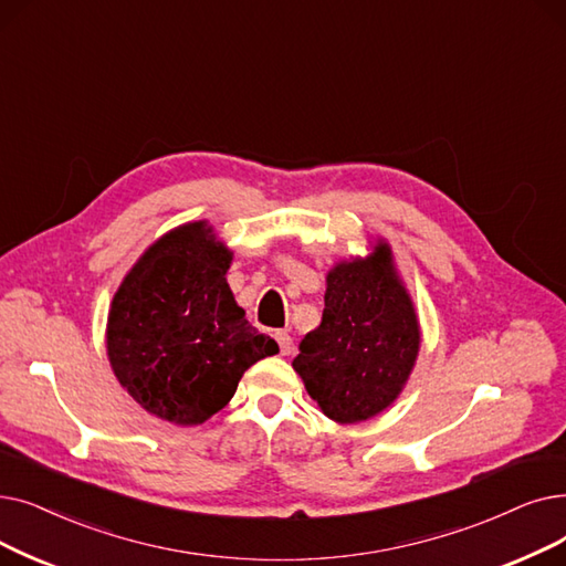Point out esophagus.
Instances as JSON below:
<instances>
[{
    "label": "esophagus",
    "instance_id": "1",
    "mask_svg": "<svg viewBox=\"0 0 566 566\" xmlns=\"http://www.w3.org/2000/svg\"><path fill=\"white\" fill-rule=\"evenodd\" d=\"M275 339H277V344H280V352H282V356L291 354V349H293V339H291V335H289L286 331H277V333H275Z\"/></svg>",
    "mask_w": 566,
    "mask_h": 566
}]
</instances>
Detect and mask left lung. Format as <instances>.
Here are the masks:
<instances>
[{
	"label": "left lung",
	"instance_id": "8db88e82",
	"mask_svg": "<svg viewBox=\"0 0 566 566\" xmlns=\"http://www.w3.org/2000/svg\"><path fill=\"white\" fill-rule=\"evenodd\" d=\"M324 316L301 342L296 370L328 419L360 423L402 392L421 328L388 242L367 259L339 261L326 277Z\"/></svg>",
	"mask_w": 566,
	"mask_h": 566
}]
</instances>
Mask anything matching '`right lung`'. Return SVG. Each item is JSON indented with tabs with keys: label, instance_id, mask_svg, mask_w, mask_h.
Here are the masks:
<instances>
[{
	"label": "right lung",
	"instance_id": "right-lung-1",
	"mask_svg": "<svg viewBox=\"0 0 566 566\" xmlns=\"http://www.w3.org/2000/svg\"><path fill=\"white\" fill-rule=\"evenodd\" d=\"M231 261L208 222H189L150 244L113 296L111 367L161 421H208L229 405L248 367L280 352L235 303L227 282Z\"/></svg>",
	"mask_w": 566,
	"mask_h": 566
}]
</instances>
